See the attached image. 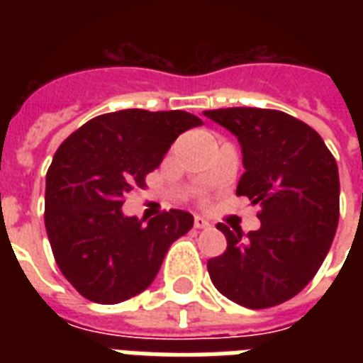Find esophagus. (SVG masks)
<instances>
[{"mask_svg":"<svg viewBox=\"0 0 363 363\" xmlns=\"http://www.w3.org/2000/svg\"><path fill=\"white\" fill-rule=\"evenodd\" d=\"M194 226L199 228V230H201V228H209L211 224H209V220H207V218H203V216L196 215V216H194Z\"/></svg>","mask_w":363,"mask_h":363,"instance_id":"obj_1","label":"esophagus"}]
</instances>
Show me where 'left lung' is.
<instances>
[{"instance_id": "obj_1", "label": "left lung", "mask_w": 363, "mask_h": 363, "mask_svg": "<svg viewBox=\"0 0 363 363\" xmlns=\"http://www.w3.org/2000/svg\"><path fill=\"white\" fill-rule=\"evenodd\" d=\"M238 137L245 173L238 196L259 205L262 226L218 224L224 254L207 262L216 290L248 309H267L299 294L326 258L339 222L337 162L311 125L273 109L203 111Z\"/></svg>"}]
</instances>
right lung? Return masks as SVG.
Returning a JSON list of instances; mask_svg holds the SVG:
<instances>
[{"mask_svg":"<svg viewBox=\"0 0 363 363\" xmlns=\"http://www.w3.org/2000/svg\"><path fill=\"white\" fill-rule=\"evenodd\" d=\"M201 124L186 111L124 109L88 121L60 145L47 171L45 228L60 271L81 296L113 305L141 294L171 242L190 232L186 211L145 222L122 205L177 137Z\"/></svg>","mask_w":363,"mask_h":363,"instance_id":"obj_1","label":"right lung"}]
</instances>
